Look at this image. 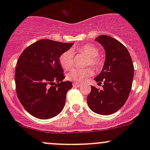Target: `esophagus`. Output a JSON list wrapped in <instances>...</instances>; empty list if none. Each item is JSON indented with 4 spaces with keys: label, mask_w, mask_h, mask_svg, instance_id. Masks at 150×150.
Listing matches in <instances>:
<instances>
[{
    "label": "esophagus",
    "mask_w": 150,
    "mask_h": 150,
    "mask_svg": "<svg viewBox=\"0 0 150 150\" xmlns=\"http://www.w3.org/2000/svg\"><path fill=\"white\" fill-rule=\"evenodd\" d=\"M72 86H73L74 87H80V86H81L82 85L79 83H72Z\"/></svg>",
    "instance_id": "obj_1"
}]
</instances>
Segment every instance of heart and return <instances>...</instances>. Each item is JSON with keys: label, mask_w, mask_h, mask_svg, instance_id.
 <instances>
[{"label": "heart", "mask_w": 150, "mask_h": 150, "mask_svg": "<svg viewBox=\"0 0 150 150\" xmlns=\"http://www.w3.org/2000/svg\"><path fill=\"white\" fill-rule=\"evenodd\" d=\"M74 51L86 54L88 56L87 65H91L96 69H102L104 65V60L99 56V49L94 45L85 44L83 46L76 47ZM59 63L64 69H69L74 65V56L71 51H66L63 52L59 57ZM93 74V69L91 67L74 68L67 75L69 81L75 82H83L88 77Z\"/></svg>", "instance_id": "1"}]
</instances>
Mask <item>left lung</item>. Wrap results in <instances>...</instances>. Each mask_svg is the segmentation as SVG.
<instances>
[{
    "instance_id": "left-lung-1",
    "label": "left lung",
    "mask_w": 150,
    "mask_h": 150,
    "mask_svg": "<svg viewBox=\"0 0 150 150\" xmlns=\"http://www.w3.org/2000/svg\"><path fill=\"white\" fill-rule=\"evenodd\" d=\"M96 40L106 52L102 71L94 78L98 84L103 83V88L91 86L87 103L94 112L108 115L120 110L128 99L134 67L129 52L120 41L108 35L98 36Z\"/></svg>"
}]
</instances>
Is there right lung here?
<instances>
[{
	"label": "right lung",
	"instance_id": "1",
	"mask_svg": "<svg viewBox=\"0 0 150 150\" xmlns=\"http://www.w3.org/2000/svg\"><path fill=\"white\" fill-rule=\"evenodd\" d=\"M73 43L40 40L21 54L15 70L16 91L24 108L34 117L49 119L64 108L67 92L72 87L59 63V57Z\"/></svg>",
	"mask_w": 150,
	"mask_h": 150
}]
</instances>
